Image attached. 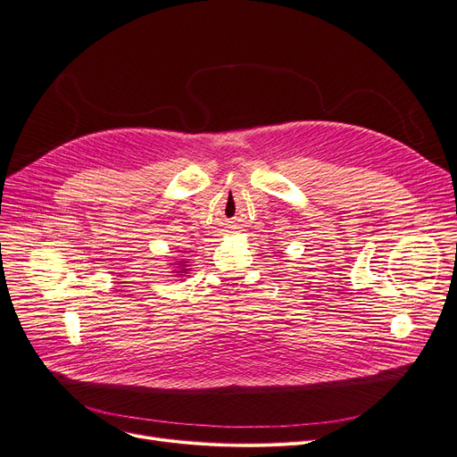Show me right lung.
<instances>
[{"mask_svg": "<svg viewBox=\"0 0 457 457\" xmlns=\"http://www.w3.org/2000/svg\"><path fill=\"white\" fill-rule=\"evenodd\" d=\"M187 262L188 261H185V259H179V261H176V262H172V265H174V270L176 272H172V274H176V276H179V278H183L190 269V265H187Z\"/></svg>", "mask_w": 457, "mask_h": 457, "instance_id": "obj_1", "label": "right lung"}]
</instances>
